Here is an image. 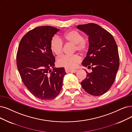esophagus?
<instances>
[{
	"label": "esophagus",
	"instance_id": "obj_1",
	"mask_svg": "<svg viewBox=\"0 0 132 132\" xmlns=\"http://www.w3.org/2000/svg\"><path fill=\"white\" fill-rule=\"evenodd\" d=\"M65 71L66 73H70V72L76 73L77 72V70L76 69H69V68H65Z\"/></svg>",
	"mask_w": 132,
	"mask_h": 132
}]
</instances>
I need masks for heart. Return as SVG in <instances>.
<instances>
[{"mask_svg":"<svg viewBox=\"0 0 132 132\" xmlns=\"http://www.w3.org/2000/svg\"><path fill=\"white\" fill-rule=\"evenodd\" d=\"M62 42L70 43L75 45V50L80 53L84 52L87 49V42L83 38L81 34L73 30H69L63 33L60 37H54L51 41L50 48L52 52L55 55H59L62 53ZM80 57L77 54L69 56L63 55L57 60V65L66 68H73L80 62Z\"/></svg>","mask_w":132,"mask_h":132,"instance_id":"1","label":"heart"}]
</instances>
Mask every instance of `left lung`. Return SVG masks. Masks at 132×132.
I'll use <instances>...</instances> for the list:
<instances>
[{
  "label": "left lung",
  "mask_w": 132,
  "mask_h": 132,
  "mask_svg": "<svg viewBox=\"0 0 132 132\" xmlns=\"http://www.w3.org/2000/svg\"><path fill=\"white\" fill-rule=\"evenodd\" d=\"M77 29L89 36V50L82 65L86 78L80 84L87 93L95 96L105 94L113 85L119 67V55L116 43L111 34L94 23L82 24Z\"/></svg>",
  "instance_id": "1"
}]
</instances>
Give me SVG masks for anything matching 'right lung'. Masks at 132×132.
I'll use <instances>...</instances> for the list:
<instances>
[{
	"mask_svg": "<svg viewBox=\"0 0 132 132\" xmlns=\"http://www.w3.org/2000/svg\"><path fill=\"white\" fill-rule=\"evenodd\" d=\"M59 31L51 26L36 27L22 37L18 46L17 66L22 80L31 93L40 100L55 98L66 74L63 67H54L55 59L50 48L52 37Z\"/></svg>",
	"mask_w": 132,
	"mask_h": 132,
	"instance_id": "1",
	"label": "right lung"
}]
</instances>
